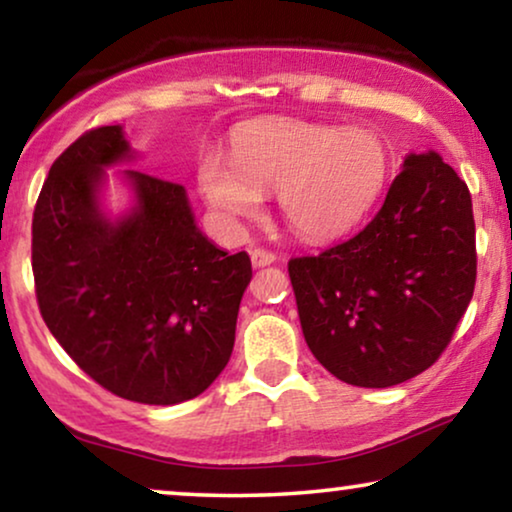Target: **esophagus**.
<instances>
[{
	"label": "esophagus",
	"instance_id": "obj_1",
	"mask_svg": "<svg viewBox=\"0 0 512 512\" xmlns=\"http://www.w3.org/2000/svg\"><path fill=\"white\" fill-rule=\"evenodd\" d=\"M275 254L272 251H265V249H254L251 251V263L256 265V268H263V265H270L275 263Z\"/></svg>",
	"mask_w": 512,
	"mask_h": 512
}]
</instances>
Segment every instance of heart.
Returning a JSON list of instances; mask_svg holds the SVG:
<instances>
[{
  "instance_id": "heart-1",
  "label": "heart",
  "mask_w": 512,
  "mask_h": 512,
  "mask_svg": "<svg viewBox=\"0 0 512 512\" xmlns=\"http://www.w3.org/2000/svg\"><path fill=\"white\" fill-rule=\"evenodd\" d=\"M387 174V146L373 130L265 118L237 132L233 158L202 156L198 186L228 228L261 214L263 191H279L293 233L328 240L363 219Z\"/></svg>"
}]
</instances>
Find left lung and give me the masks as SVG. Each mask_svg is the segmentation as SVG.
Masks as SVG:
<instances>
[{
  "mask_svg": "<svg viewBox=\"0 0 512 512\" xmlns=\"http://www.w3.org/2000/svg\"><path fill=\"white\" fill-rule=\"evenodd\" d=\"M475 272L471 193L436 151L405 158L361 233L289 261L314 359L368 389L394 387L438 361L471 303Z\"/></svg>",
  "mask_w": 512,
  "mask_h": 512,
  "instance_id": "left-lung-1",
  "label": "left lung"
}]
</instances>
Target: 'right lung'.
Here are the masks:
<instances>
[{
  "label": "right lung",
  "instance_id": "obj_1",
  "mask_svg": "<svg viewBox=\"0 0 512 512\" xmlns=\"http://www.w3.org/2000/svg\"><path fill=\"white\" fill-rule=\"evenodd\" d=\"M132 156L121 125H104L51 165L32 219L34 289L83 373L128 401L174 405L226 368L251 261L200 233L184 186L139 170H125L135 207L111 221L104 167Z\"/></svg>",
  "mask_w": 512,
  "mask_h": 512
}]
</instances>
